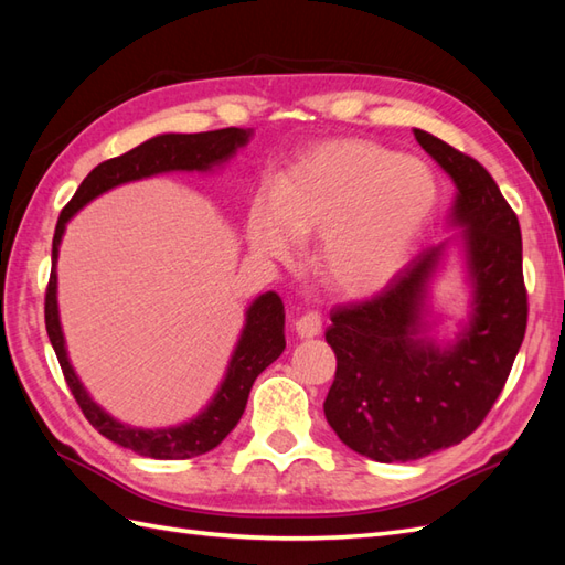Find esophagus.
Masks as SVG:
<instances>
[{"mask_svg": "<svg viewBox=\"0 0 565 565\" xmlns=\"http://www.w3.org/2000/svg\"><path fill=\"white\" fill-rule=\"evenodd\" d=\"M296 332H298V338H316V334H320L322 332L320 313H313V310H310V313L298 318L296 320Z\"/></svg>", "mask_w": 565, "mask_h": 565, "instance_id": "esophagus-1", "label": "esophagus"}]
</instances>
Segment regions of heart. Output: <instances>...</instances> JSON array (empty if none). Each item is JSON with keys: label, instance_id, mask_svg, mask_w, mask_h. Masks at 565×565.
<instances>
[{"label": "heart", "instance_id": "heart-1", "mask_svg": "<svg viewBox=\"0 0 565 565\" xmlns=\"http://www.w3.org/2000/svg\"><path fill=\"white\" fill-rule=\"evenodd\" d=\"M435 206L425 162L376 142L330 140L281 174L274 201H255L249 243L286 257L294 243L322 237V281L342 296H369L403 269Z\"/></svg>", "mask_w": 565, "mask_h": 565}]
</instances>
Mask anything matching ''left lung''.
<instances>
[{
	"label": "left lung",
	"mask_w": 565,
	"mask_h": 565,
	"mask_svg": "<svg viewBox=\"0 0 565 565\" xmlns=\"http://www.w3.org/2000/svg\"><path fill=\"white\" fill-rule=\"evenodd\" d=\"M415 138L459 189L451 218L466 227L476 308L451 350L417 338L441 249L431 247L376 296L330 313L338 371L322 411L347 447L381 463L423 459L476 431L505 388L530 316L520 221L495 179L449 142L417 128Z\"/></svg>",
	"instance_id": "8db88e82"
}]
</instances>
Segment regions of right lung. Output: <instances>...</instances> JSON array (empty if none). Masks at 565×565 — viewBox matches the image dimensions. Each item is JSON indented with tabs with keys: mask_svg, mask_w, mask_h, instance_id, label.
Returning a JSON list of instances; mask_svg holds the SVG:
<instances>
[{
	"mask_svg": "<svg viewBox=\"0 0 565 565\" xmlns=\"http://www.w3.org/2000/svg\"><path fill=\"white\" fill-rule=\"evenodd\" d=\"M247 140L249 130L245 128H221L209 130V134H164L158 138H150L142 142V146L128 150L126 154H118V158L94 167V170L84 177V182L75 191V196L67 201V206L60 213L55 225L53 269L45 289V330L47 338H51L60 369H63L70 393L75 395L79 411L89 419V425L106 439L121 444V447L140 456H150V459H191V456H201L215 449L227 435H231L235 425L239 423V417L245 413L252 383H255V379L264 369L281 356L286 347L281 298L269 291L262 294L257 301L249 306L247 326L243 330V338L237 342L231 366H227L223 386L215 393L213 403L196 419H191L186 425L154 431L128 427L116 423L111 415H106L102 407L89 398L67 362L55 298V259L60 239H63L65 223L72 215H75L84 203H89L94 196L104 194V191H109L111 186L170 170H211L215 162L231 158V154L239 146H245Z\"/></svg>",
	"mask_w": 565,
	"mask_h": 565,
	"instance_id": "right-lung-1",
	"label": "right lung"
}]
</instances>
